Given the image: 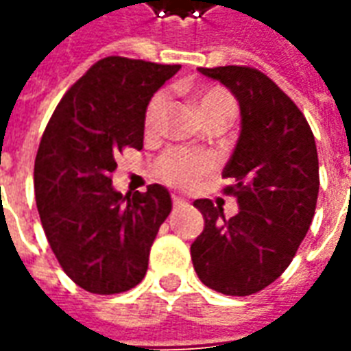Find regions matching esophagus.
I'll use <instances>...</instances> for the list:
<instances>
[{
  "label": "esophagus",
  "instance_id": "1",
  "mask_svg": "<svg viewBox=\"0 0 351 351\" xmlns=\"http://www.w3.org/2000/svg\"><path fill=\"white\" fill-rule=\"evenodd\" d=\"M171 202H173V206H176V208L185 206V204H187V202L181 199V197H178V195H173V197H171Z\"/></svg>",
  "mask_w": 351,
  "mask_h": 351
}]
</instances>
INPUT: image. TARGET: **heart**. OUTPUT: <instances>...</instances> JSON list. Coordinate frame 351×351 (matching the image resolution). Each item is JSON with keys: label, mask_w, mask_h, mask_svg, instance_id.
I'll return each instance as SVG.
<instances>
[{"label": "heart", "mask_w": 351, "mask_h": 351, "mask_svg": "<svg viewBox=\"0 0 351 351\" xmlns=\"http://www.w3.org/2000/svg\"><path fill=\"white\" fill-rule=\"evenodd\" d=\"M168 103L166 91L154 93L152 99L147 105L145 110V130L154 132L160 125V118L164 114V108ZM197 106L202 116V120L210 124L216 120H226L229 122L235 114V101L231 97V93L223 88L210 86V88L200 89L197 93ZM214 164L210 160V156L202 152H193L187 149H168L158 156V160L154 162V173L158 176L168 185L187 189L191 185L199 183L202 178H206L212 171Z\"/></svg>", "instance_id": "1"}]
</instances>
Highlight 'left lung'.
<instances>
[{
    "mask_svg": "<svg viewBox=\"0 0 351 351\" xmlns=\"http://www.w3.org/2000/svg\"><path fill=\"white\" fill-rule=\"evenodd\" d=\"M221 82L241 108V134L223 168L239 202L226 219L212 200L193 204L204 231L191 245L199 279L227 296L262 291L291 265L315 214L319 160L306 116L263 72L250 66L199 69Z\"/></svg>",
    "mask_w": 351,
    "mask_h": 351,
    "instance_id": "left-lung-1",
    "label": "left lung"
}]
</instances>
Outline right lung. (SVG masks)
Here are the masks:
<instances>
[{
	"mask_svg": "<svg viewBox=\"0 0 351 351\" xmlns=\"http://www.w3.org/2000/svg\"><path fill=\"white\" fill-rule=\"evenodd\" d=\"M180 64L106 57L64 93L34 164L42 227L62 271L84 291L120 294L143 281L149 252L171 212L152 183L122 197L112 187L116 154L143 149L145 110Z\"/></svg>",
	"mask_w": 351,
	"mask_h": 351,
	"instance_id": "add662e5",
	"label": "right lung"
}]
</instances>
